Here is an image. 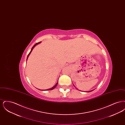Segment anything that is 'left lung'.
<instances>
[{
	"instance_id": "left-lung-1",
	"label": "left lung",
	"mask_w": 125,
	"mask_h": 125,
	"mask_svg": "<svg viewBox=\"0 0 125 125\" xmlns=\"http://www.w3.org/2000/svg\"><path fill=\"white\" fill-rule=\"evenodd\" d=\"M94 90V89H93V90H91V91H87V92H91V91H93V90Z\"/></svg>"
}]
</instances>
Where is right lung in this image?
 I'll return each mask as SVG.
<instances>
[{
  "label": "right lung",
  "mask_w": 125,
  "mask_h": 125,
  "mask_svg": "<svg viewBox=\"0 0 125 125\" xmlns=\"http://www.w3.org/2000/svg\"><path fill=\"white\" fill-rule=\"evenodd\" d=\"M37 42V43H36L33 46V47L32 48V49H31V51L30 52V53H29V54H28V57H27V59H28V57H29V55H30V53H31V52H32V51L33 50V48H34L35 47V46H36V45H37V44H38V43H39L40 42ZM58 83H56V84L55 85V86H54L53 87H52V88H51V89H46L45 90H52V89H53L56 86H57V85H58Z\"/></svg>",
  "instance_id": "right-lung-1"
}]
</instances>
